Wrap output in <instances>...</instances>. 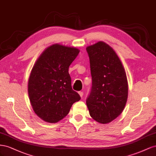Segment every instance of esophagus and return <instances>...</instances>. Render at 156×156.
<instances>
[{
    "instance_id": "34e87169",
    "label": "esophagus",
    "mask_w": 156,
    "mask_h": 156,
    "mask_svg": "<svg viewBox=\"0 0 156 156\" xmlns=\"http://www.w3.org/2000/svg\"><path fill=\"white\" fill-rule=\"evenodd\" d=\"M78 93H79L80 96L81 97H83V91H79V92H78Z\"/></svg>"
}]
</instances>
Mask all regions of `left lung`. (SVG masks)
<instances>
[{"mask_svg":"<svg viewBox=\"0 0 156 156\" xmlns=\"http://www.w3.org/2000/svg\"><path fill=\"white\" fill-rule=\"evenodd\" d=\"M90 63L92 86L86 104L93 119L108 123L125 107L128 95L126 71L113 49L103 42L86 48Z\"/></svg>","mask_w":156,"mask_h":156,"instance_id":"obj_1","label":"left lung"}]
</instances>
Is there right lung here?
<instances>
[{
	"instance_id": "obj_1",
	"label": "right lung",
	"mask_w": 156,
	"mask_h": 156,
	"mask_svg": "<svg viewBox=\"0 0 156 156\" xmlns=\"http://www.w3.org/2000/svg\"><path fill=\"white\" fill-rule=\"evenodd\" d=\"M79 52L76 48L54 44L42 53L33 66L28 83L29 99L34 112L45 122H59L81 99L73 90L69 73Z\"/></svg>"
}]
</instances>
